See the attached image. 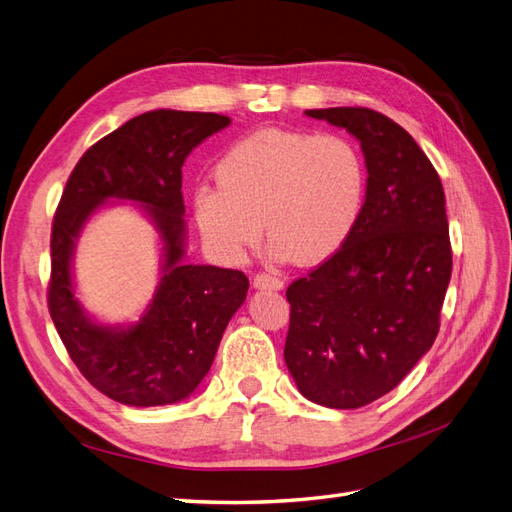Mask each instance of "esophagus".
Returning a JSON list of instances; mask_svg holds the SVG:
<instances>
[{
    "label": "esophagus",
    "instance_id": "34e87169",
    "mask_svg": "<svg viewBox=\"0 0 512 512\" xmlns=\"http://www.w3.org/2000/svg\"><path fill=\"white\" fill-rule=\"evenodd\" d=\"M254 288L258 290H282L284 282L280 277H275L271 273H258L254 275Z\"/></svg>",
    "mask_w": 512,
    "mask_h": 512
}]
</instances>
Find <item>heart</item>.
Masks as SVG:
<instances>
[{
  "label": "heart",
  "mask_w": 512,
  "mask_h": 512,
  "mask_svg": "<svg viewBox=\"0 0 512 512\" xmlns=\"http://www.w3.org/2000/svg\"><path fill=\"white\" fill-rule=\"evenodd\" d=\"M213 175L218 185L198 183L192 209L209 250L228 262L243 258L262 228L277 260H329L352 235L367 194L363 151L337 132L256 130L224 149Z\"/></svg>",
  "instance_id": "heart-1"
}]
</instances>
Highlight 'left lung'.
<instances>
[{"instance_id": "obj_1", "label": "left lung", "mask_w": 512, "mask_h": 512, "mask_svg": "<svg viewBox=\"0 0 512 512\" xmlns=\"http://www.w3.org/2000/svg\"><path fill=\"white\" fill-rule=\"evenodd\" d=\"M361 141L367 194L348 241L294 280L284 359L314 404L352 410L393 391L436 342L451 282L444 190L414 138L363 106L305 111Z\"/></svg>"}]
</instances>
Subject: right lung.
<instances>
[{
    "label": "right lung",
    "mask_w": 512,
    "mask_h": 512,
    "mask_svg": "<svg viewBox=\"0 0 512 512\" xmlns=\"http://www.w3.org/2000/svg\"><path fill=\"white\" fill-rule=\"evenodd\" d=\"M218 113L149 111L91 145L61 194L51 230L49 312L85 380L126 406H166L203 382L250 282L243 271L183 262L181 166L226 128ZM108 197L146 205L161 230L165 275L141 323L128 330L91 323L73 299L69 262L82 224Z\"/></svg>",
    "instance_id": "add662e5"
}]
</instances>
